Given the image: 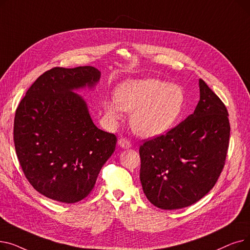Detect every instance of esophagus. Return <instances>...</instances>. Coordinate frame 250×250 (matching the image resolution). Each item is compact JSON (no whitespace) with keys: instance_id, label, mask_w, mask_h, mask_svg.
<instances>
[{"instance_id":"esophagus-1","label":"esophagus","mask_w":250,"mask_h":250,"mask_svg":"<svg viewBox=\"0 0 250 250\" xmlns=\"http://www.w3.org/2000/svg\"><path fill=\"white\" fill-rule=\"evenodd\" d=\"M118 145H120L124 149H128V148L132 147V143H130L127 139L123 138V139H121L120 141H118Z\"/></svg>"}]
</instances>
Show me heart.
Returning a JSON list of instances; mask_svg holds the SVG:
<instances>
[{
    "label": "heart",
    "mask_w": 250,
    "mask_h": 250,
    "mask_svg": "<svg viewBox=\"0 0 250 250\" xmlns=\"http://www.w3.org/2000/svg\"><path fill=\"white\" fill-rule=\"evenodd\" d=\"M183 89L159 79L127 80L115 91V100L105 101L104 109L111 121L132 111L130 125L141 137H156L171 127L183 111Z\"/></svg>",
    "instance_id": "1"
}]
</instances>
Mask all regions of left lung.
<instances>
[{
  "mask_svg": "<svg viewBox=\"0 0 250 250\" xmlns=\"http://www.w3.org/2000/svg\"><path fill=\"white\" fill-rule=\"evenodd\" d=\"M229 138L225 104L200 79V101L193 113L140 147V179L147 199L162 209L200 201L224 168Z\"/></svg>",
  "mask_w": 250,
  "mask_h": 250,
  "instance_id": "8db88e82",
  "label": "left lung"
}]
</instances>
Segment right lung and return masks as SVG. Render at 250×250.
Segmentation results:
<instances>
[{
    "mask_svg": "<svg viewBox=\"0 0 250 250\" xmlns=\"http://www.w3.org/2000/svg\"><path fill=\"white\" fill-rule=\"evenodd\" d=\"M100 75L91 65L52 68L36 79L16 109L20 166L34 189L50 200L85 199L115 150V135L93 124L86 102L73 92L94 87Z\"/></svg>",
    "mask_w": 250,
    "mask_h": 250,
    "instance_id": "add662e5",
    "label": "right lung"
}]
</instances>
